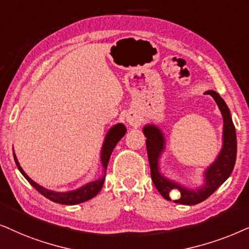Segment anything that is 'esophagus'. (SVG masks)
<instances>
[{"mask_svg": "<svg viewBox=\"0 0 249 249\" xmlns=\"http://www.w3.org/2000/svg\"><path fill=\"white\" fill-rule=\"evenodd\" d=\"M128 123H130L131 125H135V124H137V122L133 121V119H128Z\"/></svg>", "mask_w": 249, "mask_h": 249, "instance_id": "obj_1", "label": "esophagus"}]
</instances>
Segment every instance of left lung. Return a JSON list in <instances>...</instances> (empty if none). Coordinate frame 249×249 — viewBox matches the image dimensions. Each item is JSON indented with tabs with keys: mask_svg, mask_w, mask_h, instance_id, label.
Instances as JSON below:
<instances>
[{
	"mask_svg": "<svg viewBox=\"0 0 249 249\" xmlns=\"http://www.w3.org/2000/svg\"><path fill=\"white\" fill-rule=\"evenodd\" d=\"M207 94L213 97L220 108L221 114L223 116V148L217 156L216 160L207 168L205 172V184L198 190H189L187 188L181 187L178 183H174L158 171V159L161 151L164 150V137L160 130L155 125H147L143 128L144 137L147 138V152L149 164H150L151 180L155 187L160 192L165 199L172 200L170 194L173 190H178V198L174 203L183 205H196L205 199H207L215 190L230 177L232 173L237 158V135L232 119L228 106L225 105L223 99L215 91H207Z\"/></svg>",
	"mask_w": 249,
	"mask_h": 249,
	"instance_id": "1",
	"label": "left lung"
}]
</instances>
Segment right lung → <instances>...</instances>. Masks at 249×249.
Segmentation results:
<instances>
[{
  "mask_svg": "<svg viewBox=\"0 0 249 249\" xmlns=\"http://www.w3.org/2000/svg\"><path fill=\"white\" fill-rule=\"evenodd\" d=\"M125 133H126V127H125L123 124L115 125V126L111 127L110 131L108 132L107 137H106V140L104 142V145H102V150H101V163H102V166L105 168V172L107 170V165H108L109 158H110L112 150H114L116 144L118 143V141L124 137ZM13 157H15L17 167L19 168V171L21 172V174L26 178V180H27L29 183H31L33 187L39 192V194L48 198V199L54 201V203L62 204V205H75V204L84 203V201L91 199V198H93L94 196H97L99 191L101 190L102 185H104L105 177L101 178H98L97 181L90 182V183L85 184L84 187L79 188L77 190H74V191H68V192L50 191L48 189L43 188L37 183H35L31 178H28V175L25 173L20 165H19L18 160H17L15 152H13Z\"/></svg>",
  "mask_w": 249,
  "mask_h": 249,
  "instance_id": "obj_1",
  "label": "right lung"
}]
</instances>
